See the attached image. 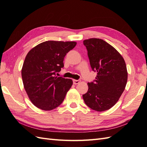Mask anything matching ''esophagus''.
I'll return each instance as SVG.
<instances>
[{
	"label": "esophagus",
	"instance_id": "esophagus-1",
	"mask_svg": "<svg viewBox=\"0 0 147 147\" xmlns=\"http://www.w3.org/2000/svg\"><path fill=\"white\" fill-rule=\"evenodd\" d=\"M80 80H73V83L74 84H77L79 83H80Z\"/></svg>",
	"mask_w": 147,
	"mask_h": 147
}]
</instances>
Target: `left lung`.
Returning <instances> with one entry per match:
<instances>
[{
	"label": "left lung",
	"mask_w": 147,
	"mask_h": 147,
	"mask_svg": "<svg viewBox=\"0 0 147 147\" xmlns=\"http://www.w3.org/2000/svg\"><path fill=\"white\" fill-rule=\"evenodd\" d=\"M84 45L92 70L97 72L94 81L88 83L83 100L91 109L103 112L112 108L125 89L127 72L125 61L116 49L100 38L84 40Z\"/></svg>",
	"instance_id": "1"
}]
</instances>
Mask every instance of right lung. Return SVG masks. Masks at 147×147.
<instances>
[{
  "label": "right lung",
  "mask_w": 147,
  "mask_h": 147,
  "mask_svg": "<svg viewBox=\"0 0 147 147\" xmlns=\"http://www.w3.org/2000/svg\"><path fill=\"white\" fill-rule=\"evenodd\" d=\"M76 45L75 42L46 41L28 53L21 70L22 79L29 98L37 107L51 110L63 102L73 82L56 77V73L64 67V57Z\"/></svg>",
  "instance_id": "1"
}]
</instances>
